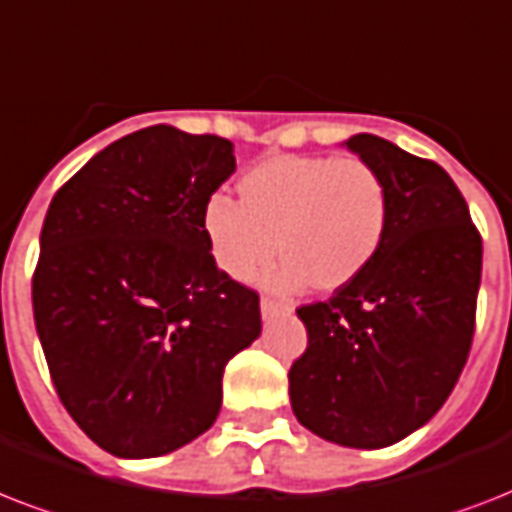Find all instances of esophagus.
<instances>
[{"mask_svg":"<svg viewBox=\"0 0 512 512\" xmlns=\"http://www.w3.org/2000/svg\"><path fill=\"white\" fill-rule=\"evenodd\" d=\"M260 311H263V319H271L273 313H289L292 311V305L271 300V297H263V300H260Z\"/></svg>","mask_w":512,"mask_h":512,"instance_id":"34e87169","label":"esophagus"}]
</instances>
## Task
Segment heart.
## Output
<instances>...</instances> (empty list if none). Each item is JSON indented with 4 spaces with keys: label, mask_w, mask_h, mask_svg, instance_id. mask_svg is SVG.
Returning <instances> with one entry per match:
<instances>
[{
    "label": "heart",
    "mask_w": 512,
    "mask_h": 512,
    "mask_svg": "<svg viewBox=\"0 0 512 512\" xmlns=\"http://www.w3.org/2000/svg\"><path fill=\"white\" fill-rule=\"evenodd\" d=\"M236 193L239 204L209 199L201 220L215 263L236 281L252 279L279 249L273 287L311 281L335 292L372 265L388 233V183L353 156H268L239 177Z\"/></svg>",
    "instance_id": "obj_1"
}]
</instances>
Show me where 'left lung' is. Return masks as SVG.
<instances>
[{
	"label": "left lung",
	"instance_id": "8db88e82",
	"mask_svg": "<svg viewBox=\"0 0 512 512\" xmlns=\"http://www.w3.org/2000/svg\"><path fill=\"white\" fill-rule=\"evenodd\" d=\"M342 146L385 177L388 233L358 279L297 311L308 348L289 369V398L316 436L382 449L420 430L460 380L484 247L444 167L366 132Z\"/></svg>",
	"mask_w": 512,
	"mask_h": 512
}]
</instances>
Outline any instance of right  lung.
<instances>
[{
	"label": "right lung",
	"instance_id": "add662e5",
	"mask_svg": "<svg viewBox=\"0 0 512 512\" xmlns=\"http://www.w3.org/2000/svg\"><path fill=\"white\" fill-rule=\"evenodd\" d=\"M233 143L154 124L95 154L52 199L34 321L66 412L122 460L191 444L220 414L223 372L260 337V297L220 271L204 207Z\"/></svg>",
	"mask_w": 512,
	"mask_h": 512
}]
</instances>
